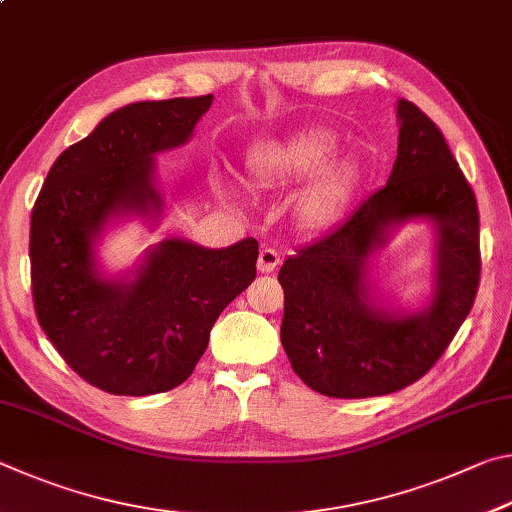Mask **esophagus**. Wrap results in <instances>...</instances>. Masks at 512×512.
Masks as SVG:
<instances>
[{
    "instance_id": "34e87169",
    "label": "esophagus",
    "mask_w": 512,
    "mask_h": 512,
    "mask_svg": "<svg viewBox=\"0 0 512 512\" xmlns=\"http://www.w3.org/2000/svg\"><path fill=\"white\" fill-rule=\"evenodd\" d=\"M281 263V254L272 247H263L261 254H258V272L261 274H270Z\"/></svg>"
}]
</instances>
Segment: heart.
Here are the masks:
<instances>
[{
    "label": "heart",
    "instance_id": "heart-1",
    "mask_svg": "<svg viewBox=\"0 0 512 512\" xmlns=\"http://www.w3.org/2000/svg\"><path fill=\"white\" fill-rule=\"evenodd\" d=\"M335 152L333 134L324 130H306L290 139L263 143L249 152L247 173L261 188L288 184L308 175ZM360 170L353 161H337L319 173L299 200V215L306 224H321L344 209L351 200Z\"/></svg>",
    "mask_w": 512,
    "mask_h": 512
}]
</instances>
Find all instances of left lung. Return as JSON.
<instances>
[{"label": "left lung", "mask_w": 512, "mask_h": 512, "mask_svg": "<svg viewBox=\"0 0 512 512\" xmlns=\"http://www.w3.org/2000/svg\"><path fill=\"white\" fill-rule=\"evenodd\" d=\"M398 157L389 182L324 236L283 263L281 342L294 373L328 398L387 396L414 384L470 315L479 290V206L438 125L398 103ZM432 219L439 229L437 294L427 313L387 316L365 294V258L391 223Z\"/></svg>", "instance_id": "left-lung-1"}]
</instances>
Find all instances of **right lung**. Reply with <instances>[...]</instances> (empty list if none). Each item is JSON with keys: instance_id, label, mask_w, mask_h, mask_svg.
<instances>
[{"instance_id": "right-lung-1", "label": "right lung", "mask_w": 512, "mask_h": 512, "mask_svg": "<svg viewBox=\"0 0 512 512\" xmlns=\"http://www.w3.org/2000/svg\"><path fill=\"white\" fill-rule=\"evenodd\" d=\"M213 96L125 105L53 161L31 213L35 315L62 360L112 396L179 387L220 312L256 279L258 242L164 240L132 283L94 272L92 240L116 211L159 209L152 155L184 143Z\"/></svg>"}]
</instances>
